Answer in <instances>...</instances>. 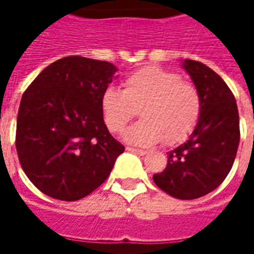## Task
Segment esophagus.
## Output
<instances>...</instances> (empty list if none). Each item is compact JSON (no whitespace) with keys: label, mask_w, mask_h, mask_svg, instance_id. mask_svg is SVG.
I'll return each mask as SVG.
<instances>
[{"label":"esophagus","mask_w":254,"mask_h":254,"mask_svg":"<svg viewBox=\"0 0 254 254\" xmlns=\"http://www.w3.org/2000/svg\"><path fill=\"white\" fill-rule=\"evenodd\" d=\"M127 151H130V152H133V154H136V155H145L147 154V151H144V149H138V148H133V147H127Z\"/></svg>","instance_id":"obj_1"}]
</instances>
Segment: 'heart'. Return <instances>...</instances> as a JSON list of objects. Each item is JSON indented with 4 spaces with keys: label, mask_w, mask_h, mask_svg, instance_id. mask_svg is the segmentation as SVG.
Masks as SVG:
<instances>
[{
    "label": "heart",
    "mask_w": 254,
    "mask_h": 254,
    "mask_svg": "<svg viewBox=\"0 0 254 254\" xmlns=\"http://www.w3.org/2000/svg\"><path fill=\"white\" fill-rule=\"evenodd\" d=\"M124 89L109 87L100 98V111L107 129L122 132L137 114L141 121L125 133V140L137 145L184 141L194 130L201 114V96L194 84L180 73L147 66L130 73Z\"/></svg>",
    "instance_id": "1"
}]
</instances>
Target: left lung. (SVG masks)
<instances>
[{
  "label": "left lung",
  "instance_id": "1",
  "mask_svg": "<svg viewBox=\"0 0 254 254\" xmlns=\"http://www.w3.org/2000/svg\"><path fill=\"white\" fill-rule=\"evenodd\" d=\"M201 96V114L187 143L167 155V166L154 182L167 194L193 200L215 190L233 167L240 144V116L235 98L223 78L207 65L185 60Z\"/></svg>",
  "mask_w": 254,
  "mask_h": 254
}]
</instances>
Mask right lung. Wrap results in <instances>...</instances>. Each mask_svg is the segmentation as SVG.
<instances>
[{"instance_id": "1", "label": "right lung", "mask_w": 254, "mask_h": 254, "mask_svg": "<svg viewBox=\"0 0 254 254\" xmlns=\"http://www.w3.org/2000/svg\"><path fill=\"white\" fill-rule=\"evenodd\" d=\"M116 72L107 61L70 56L45 67L24 91L16 149L42 193L76 201L110 176L125 147L107 130L100 98Z\"/></svg>"}]
</instances>
